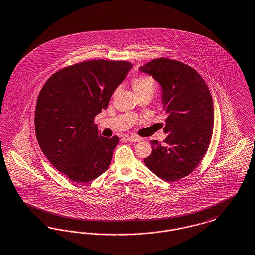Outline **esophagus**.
<instances>
[{
    "label": "esophagus",
    "instance_id": "1",
    "mask_svg": "<svg viewBox=\"0 0 255 255\" xmlns=\"http://www.w3.org/2000/svg\"><path fill=\"white\" fill-rule=\"evenodd\" d=\"M127 140H128L129 142H139V141H140V138L137 137V136H135V135H132V136H128V137H127Z\"/></svg>",
    "mask_w": 255,
    "mask_h": 255
}]
</instances>
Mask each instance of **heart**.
I'll list each match as a JSON object with an SVG mask.
<instances>
[{
	"mask_svg": "<svg viewBox=\"0 0 255 255\" xmlns=\"http://www.w3.org/2000/svg\"><path fill=\"white\" fill-rule=\"evenodd\" d=\"M132 86L136 95L144 93L153 94L155 88V81L150 75H141L132 79Z\"/></svg>",
	"mask_w": 255,
	"mask_h": 255,
	"instance_id": "b5f03b06",
	"label": "heart"
}]
</instances>
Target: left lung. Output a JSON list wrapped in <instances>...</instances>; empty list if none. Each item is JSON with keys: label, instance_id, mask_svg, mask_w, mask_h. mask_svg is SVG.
<instances>
[{"label": "left lung", "instance_id": "8db88e82", "mask_svg": "<svg viewBox=\"0 0 255 255\" xmlns=\"http://www.w3.org/2000/svg\"><path fill=\"white\" fill-rule=\"evenodd\" d=\"M139 70L162 87L164 145L152 140V153L144 159L159 178L173 182L189 175L202 160L214 130V102L202 77L193 67L167 58L149 61Z\"/></svg>", "mask_w": 255, "mask_h": 255}]
</instances>
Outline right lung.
<instances>
[{"label": "right lung", "instance_id": "add662e5", "mask_svg": "<svg viewBox=\"0 0 255 255\" xmlns=\"http://www.w3.org/2000/svg\"><path fill=\"white\" fill-rule=\"evenodd\" d=\"M132 67L129 61H83L56 72L42 86L35 110L37 140L72 181H92L111 163L119 137L102 136L94 120Z\"/></svg>", "mask_w": 255, "mask_h": 255}]
</instances>
